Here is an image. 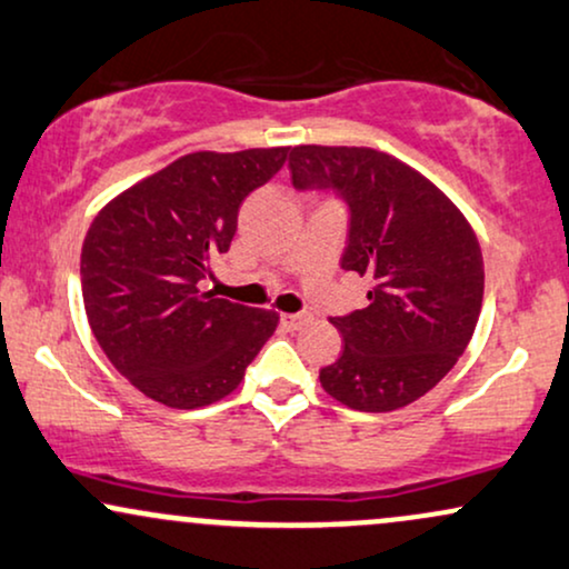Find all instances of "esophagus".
Returning <instances> with one entry per match:
<instances>
[{
  "label": "esophagus",
  "mask_w": 569,
  "mask_h": 569,
  "mask_svg": "<svg viewBox=\"0 0 569 569\" xmlns=\"http://www.w3.org/2000/svg\"><path fill=\"white\" fill-rule=\"evenodd\" d=\"M312 320L310 312H291V315H280V323H283L289 331H299Z\"/></svg>",
  "instance_id": "esophagus-1"
}]
</instances>
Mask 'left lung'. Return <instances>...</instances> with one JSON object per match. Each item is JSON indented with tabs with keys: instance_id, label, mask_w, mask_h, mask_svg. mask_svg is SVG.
I'll return each instance as SVG.
<instances>
[{
	"instance_id": "1",
	"label": "left lung",
	"mask_w": 569,
	"mask_h": 569,
	"mask_svg": "<svg viewBox=\"0 0 569 569\" xmlns=\"http://www.w3.org/2000/svg\"><path fill=\"white\" fill-rule=\"evenodd\" d=\"M299 193L347 209L341 270L371 280L368 305L331 318L345 339L320 385L339 402L385 413L427 395L467 350L482 310V251L432 182L373 148H291Z\"/></svg>"
}]
</instances>
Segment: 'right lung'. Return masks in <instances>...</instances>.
<instances>
[{"instance_id":"obj_1","label":"right lung","mask_w":569,"mask_h":569,"mask_svg":"<svg viewBox=\"0 0 569 569\" xmlns=\"http://www.w3.org/2000/svg\"><path fill=\"white\" fill-rule=\"evenodd\" d=\"M289 148L190 153L94 217L81 246V293L94 339L142 395L201 408L241 385L278 326L270 310L201 291L230 249L238 209Z\"/></svg>"}]
</instances>
